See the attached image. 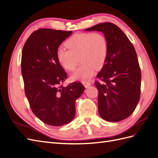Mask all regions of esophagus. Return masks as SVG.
Here are the masks:
<instances>
[{"mask_svg": "<svg viewBox=\"0 0 158 158\" xmlns=\"http://www.w3.org/2000/svg\"><path fill=\"white\" fill-rule=\"evenodd\" d=\"M82 84L85 86V88H88V86H90V82H87V81H84V82H82Z\"/></svg>", "mask_w": 158, "mask_h": 158, "instance_id": "1", "label": "esophagus"}]
</instances>
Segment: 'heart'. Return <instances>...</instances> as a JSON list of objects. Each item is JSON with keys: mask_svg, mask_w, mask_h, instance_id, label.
Wrapping results in <instances>:
<instances>
[{"mask_svg": "<svg viewBox=\"0 0 158 158\" xmlns=\"http://www.w3.org/2000/svg\"><path fill=\"white\" fill-rule=\"evenodd\" d=\"M68 49L60 46L57 60L64 69L73 71L79 62L82 64L70 76L72 81H85L90 78L96 69L104 66L108 54V42L100 32L76 34L66 42Z\"/></svg>", "mask_w": 158, "mask_h": 158, "instance_id": "1", "label": "heart"}]
</instances>
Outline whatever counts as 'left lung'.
Wrapping results in <instances>:
<instances>
[{"mask_svg": "<svg viewBox=\"0 0 158 158\" xmlns=\"http://www.w3.org/2000/svg\"><path fill=\"white\" fill-rule=\"evenodd\" d=\"M104 33L108 42V54L97 75L98 105L100 117L117 122L134 112L140 98L141 70L133 44L116 24L104 23L86 29Z\"/></svg>", "mask_w": 158, "mask_h": 158, "instance_id": "1", "label": "left lung"}]
</instances>
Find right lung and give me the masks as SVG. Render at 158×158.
I'll list each match as a JSON object with an SVG mask.
<instances>
[{"instance_id": "right-lung-1", "label": "right lung", "mask_w": 158, "mask_h": 158, "mask_svg": "<svg viewBox=\"0 0 158 158\" xmlns=\"http://www.w3.org/2000/svg\"><path fill=\"white\" fill-rule=\"evenodd\" d=\"M72 33L40 28L31 34L23 48L21 72L25 94L35 116L52 126H61L73 120L75 102L85 89L78 82L66 87L61 85L67 74L58 61L56 52Z\"/></svg>"}]
</instances>
